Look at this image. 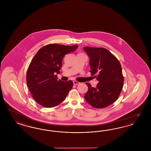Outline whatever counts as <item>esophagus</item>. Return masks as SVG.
<instances>
[{
    "mask_svg": "<svg viewBox=\"0 0 151 151\" xmlns=\"http://www.w3.org/2000/svg\"><path fill=\"white\" fill-rule=\"evenodd\" d=\"M73 84H74V85H75V86L79 85V84H80V83H79V82L77 81H73Z\"/></svg>",
    "mask_w": 151,
    "mask_h": 151,
    "instance_id": "34e87169",
    "label": "esophagus"
}]
</instances>
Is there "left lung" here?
I'll use <instances>...</instances> for the list:
<instances>
[{
	"label": "left lung",
	"mask_w": 151,
	"mask_h": 151,
	"mask_svg": "<svg viewBox=\"0 0 151 151\" xmlns=\"http://www.w3.org/2000/svg\"><path fill=\"white\" fill-rule=\"evenodd\" d=\"M89 57L91 75L99 81L96 88L88 83L84 99L92 107L101 109L114 103L121 92L124 77L121 65L109 51L102 47H84Z\"/></svg>",
	"instance_id": "1"
}]
</instances>
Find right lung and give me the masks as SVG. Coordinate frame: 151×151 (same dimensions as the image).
<instances>
[{
	"label": "right lung",
	"mask_w": 151,
	"mask_h": 151,
	"mask_svg": "<svg viewBox=\"0 0 151 151\" xmlns=\"http://www.w3.org/2000/svg\"><path fill=\"white\" fill-rule=\"evenodd\" d=\"M78 46L52 43L44 46L32 59L27 72V84L34 100L45 108H53L65 100L73 86L71 80H58L62 60Z\"/></svg>",
	"instance_id": "obj_1"
}]
</instances>
